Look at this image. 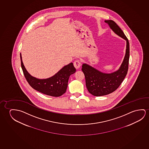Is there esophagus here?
I'll return each mask as SVG.
<instances>
[{
    "label": "esophagus",
    "mask_w": 149,
    "mask_h": 149,
    "mask_svg": "<svg viewBox=\"0 0 149 149\" xmlns=\"http://www.w3.org/2000/svg\"><path fill=\"white\" fill-rule=\"evenodd\" d=\"M81 64L79 60H76L74 62V66L76 69H79L81 67Z\"/></svg>",
    "instance_id": "esophagus-1"
}]
</instances>
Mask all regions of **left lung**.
Wrapping results in <instances>:
<instances>
[{"label": "left lung", "mask_w": 149, "mask_h": 149, "mask_svg": "<svg viewBox=\"0 0 149 149\" xmlns=\"http://www.w3.org/2000/svg\"><path fill=\"white\" fill-rule=\"evenodd\" d=\"M116 34L126 40V51L123 61L118 70L111 73H105L86 63L82 65L86 88L95 96H101L112 93L118 88L127 74L130 57V45L127 37L119 26L112 20H104Z\"/></svg>", "instance_id": "1"}]
</instances>
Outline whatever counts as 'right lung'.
I'll use <instances>...</instances> for the list:
<instances>
[{
    "label": "right lung",
    "mask_w": 149,
    "mask_h": 149,
    "mask_svg": "<svg viewBox=\"0 0 149 149\" xmlns=\"http://www.w3.org/2000/svg\"><path fill=\"white\" fill-rule=\"evenodd\" d=\"M20 59L24 75L31 86L40 93L53 97H59L65 93L70 76L76 72L73 63H71L64 66L51 77L38 79L31 75L26 71L22 62L21 53Z\"/></svg>",
    "instance_id": "obj_1"
}]
</instances>
